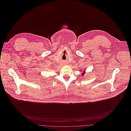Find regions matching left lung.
<instances>
[{"label": "left lung", "instance_id": "8db88e82", "mask_svg": "<svg viewBox=\"0 0 131 131\" xmlns=\"http://www.w3.org/2000/svg\"><path fill=\"white\" fill-rule=\"evenodd\" d=\"M84 73H83V74H82V75H84Z\"/></svg>", "mask_w": 131, "mask_h": 131}]
</instances>
